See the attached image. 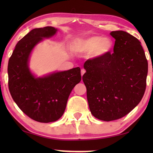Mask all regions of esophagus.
<instances>
[{"label": "esophagus", "instance_id": "obj_1", "mask_svg": "<svg viewBox=\"0 0 153 153\" xmlns=\"http://www.w3.org/2000/svg\"><path fill=\"white\" fill-rule=\"evenodd\" d=\"M85 70H84V69H81V76H83V75L85 74Z\"/></svg>", "mask_w": 153, "mask_h": 153}]
</instances>
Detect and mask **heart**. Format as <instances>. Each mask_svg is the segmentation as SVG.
<instances>
[{"label":"heart","mask_w":153,"mask_h":153,"mask_svg":"<svg viewBox=\"0 0 153 153\" xmlns=\"http://www.w3.org/2000/svg\"><path fill=\"white\" fill-rule=\"evenodd\" d=\"M71 49L77 53H89L91 58H98L105 56L113 47V42L107 37L94 35L83 39H75L71 45Z\"/></svg>","instance_id":"b5f03b06"}]
</instances>
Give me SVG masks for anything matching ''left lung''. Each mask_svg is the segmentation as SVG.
<instances>
[{"mask_svg":"<svg viewBox=\"0 0 153 153\" xmlns=\"http://www.w3.org/2000/svg\"><path fill=\"white\" fill-rule=\"evenodd\" d=\"M114 53L85 62L82 79L91 114L104 121L128 114L143 97L148 61L141 42L123 30L112 31Z\"/></svg>","mask_w":153,"mask_h":153,"instance_id":"obj_1","label":"left lung"}]
</instances>
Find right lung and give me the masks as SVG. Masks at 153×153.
<instances>
[{"mask_svg": "<svg viewBox=\"0 0 153 153\" xmlns=\"http://www.w3.org/2000/svg\"><path fill=\"white\" fill-rule=\"evenodd\" d=\"M56 31L51 26L33 29L18 42L8 62V87L12 99L26 116L39 123L54 122L62 116L71 91L81 79L79 67L39 78L29 70L33 48Z\"/></svg>", "mask_w": 153, "mask_h": 153, "instance_id": "1", "label": "right lung"}]
</instances>
